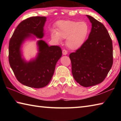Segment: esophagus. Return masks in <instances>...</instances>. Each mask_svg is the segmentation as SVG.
<instances>
[{
  "mask_svg": "<svg viewBox=\"0 0 121 121\" xmlns=\"http://www.w3.org/2000/svg\"><path fill=\"white\" fill-rule=\"evenodd\" d=\"M67 53H68V52H67V51L65 50H62V54L63 55H64V56H65V55H67Z\"/></svg>",
  "mask_w": 121,
  "mask_h": 121,
  "instance_id": "34e87169",
  "label": "esophagus"
}]
</instances>
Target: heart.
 Wrapping results in <instances>:
<instances>
[{"mask_svg":"<svg viewBox=\"0 0 121 121\" xmlns=\"http://www.w3.org/2000/svg\"><path fill=\"white\" fill-rule=\"evenodd\" d=\"M89 31V26L86 22L62 20L57 22L56 31L52 32L51 37L57 42L66 39L67 46L71 50H77L85 43Z\"/></svg>","mask_w":121,"mask_h":121,"instance_id":"b5f03b06","label":"heart"}]
</instances>
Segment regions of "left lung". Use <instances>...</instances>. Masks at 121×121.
Listing matches in <instances>:
<instances>
[{
	"mask_svg": "<svg viewBox=\"0 0 121 121\" xmlns=\"http://www.w3.org/2000/svg\"><path fill=\"white\" fill-rule=\"evenodd\" d=\"M86 16L92 23L89 38L69 55L73 78L84 87L103 82L113 63L112 40L107 30L101 22Z\"/></svg>",
	"mask_w": 121,
	"mask_h": 121,
	"instance_id": "8db88e82",
	"label": "left lung"
}]
</instances>
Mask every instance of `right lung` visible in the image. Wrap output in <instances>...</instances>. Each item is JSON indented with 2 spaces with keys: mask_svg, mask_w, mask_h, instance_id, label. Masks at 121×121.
Instances as JSON below:
<instances>
[{
  "mask_svg": "<svg viewBox=\"0 0 121 121\" xmlns=\"http://www.w3.org/2000/svg\"><path fill=\"white\" fill-rule=\"evenodd\" d=\"M45 16H34L22 21L16 27L9 43V63L16 79L27 86L42 88L50 83L58 61L62 56L58 46H49L45 41L37 42L36 58L29 62L22 57L21 47L24 40L35 36L44 37Z\"/></svg>",
  "mask_w": 121,
  "mask_h": 121,
  "instance_id": "add662e5",
  "label": "right lung"
}]
</instances>
